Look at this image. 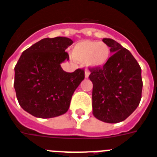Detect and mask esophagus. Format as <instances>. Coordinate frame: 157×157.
Returning a JSON list of instances; mask_svg holds the SVG:
<instances>
[{
	"instance_id": "1",
	"label": "esophagus",
	"mask_w": 157,
	"mask_h": 157,
	"mask_svg": "<svg viewBox=\"0 0 157 157\" xmlns=\"http://www.w3.org/2000/svg\"><path fill=\"white\" fill-rule=\"evenodd\" d=\"M90 72L89 70H85V78H89Z\"/></svg>"
}]
</instances>
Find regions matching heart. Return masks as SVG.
Masks as SVG:
<instances>
[{
	"instance_id": "obj_1",
	"label": "heart",
	"mask_w": 157,
	"mask_h": 157,
	"mask_svg": "<svg viewBox=\"0 0 157 157\" xmlns=\"http://www.w3.org/2000/svg\"><path fill=\"white\" fill-rule=\"evenodd\" d=\"M111 50L106 43L98 41H82L73 49V56L78 62L86 63L89 67H101L110 58Z\"/></svg>"
}]
</instances>
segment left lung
<instances>
[{"label":"left lung","mask_w":157,"mask_h":157,"mask_svg":"<svg viewBox=\"0 0 157 157\" xmlns=\"http://www.w3.org/2000/svg\"><path fill=\"white\" fill-rule=\"evenodd\" d=\"M103 42L113 53L101 67H90L93 114L106 123L124 121L138 107L142 92L141 68L129 50L110 38Z\"/></svg>","instance_id":"1"}]
</instances>
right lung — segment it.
I'll use <instances>...</instances> for the list:
<instances>
[{"mask_svg":"<svg viewBox=\"0 0 157 157\" xmlns=\"http://www.w3.org/2000/svg\"><path fill=\"white\" fill-rule=\"evenodd\" d=\"M73 42L63 36L44 38L21 55L14 68V88L25 111L42 119L67 111L74 92L84 78L83 68L67 73L60 66L69 59L65 50Z\"/></svg>","mask_w":157,"mask_h":157,"instance_id":"1","label":"right lung"}]
</instances>
